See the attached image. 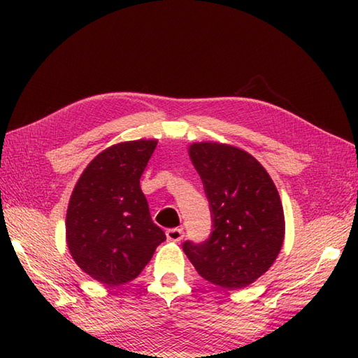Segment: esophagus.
Listing matches in <instances>:
<instances>
[{"label":"esophagus","mask_w":358,"mask_h":358,"mask_svg":"<svg viewBox=\"0 0 358 358\" xmlns=\"http://www.w3.org/2000/svg\"><path fill=\"white\" fill-rule=\"evenodd\" d=\"M166 237H167V240H169V241H175V243L181 241V240H183V237H185L183 227H171V229L166 231Z\"/></svg>","instance_id":"obj_1"}]
</instances>
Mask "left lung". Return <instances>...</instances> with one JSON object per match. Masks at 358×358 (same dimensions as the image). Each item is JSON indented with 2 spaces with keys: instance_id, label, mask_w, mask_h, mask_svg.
<instances>
[{
  "instance_id": "1",
  "label": "left lung",
  "mask_w": 358,
  "mask_h": 358,
  "mask_svg": "<svg viewBox=\"0 0 358 358\" xmlns=\"http://www.w3.org/2000/svg\"><path fill=\"white\" fill-rule=\"evenodd\" d=\"M208 196L212 232L183 243L200 275L224 289L245 287L268 271L285 238V215L269 173L248 152L217 143L189 148Z\"/></svg>"
}]
</instances>
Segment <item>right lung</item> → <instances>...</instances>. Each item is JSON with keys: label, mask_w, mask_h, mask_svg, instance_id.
Wrapping results in <instances>:
<instances>
[{"label": "right lung", "mask_w": 358, "mask_h": 358, "mask_svg": "<svg viewBox=\"0 0 358 358\" xmlns=\"http://www.w3.org/2000/svg\"><path fill=\"white\" fill-rule=\"evenodd\" d=\"M155 140L103 150L81 173L66 215L75 263L96 281L118 286L140 275L166 235L150 218L140 178Z\"/></svg>", "instance_id": "obj_1"}]
</instances>
